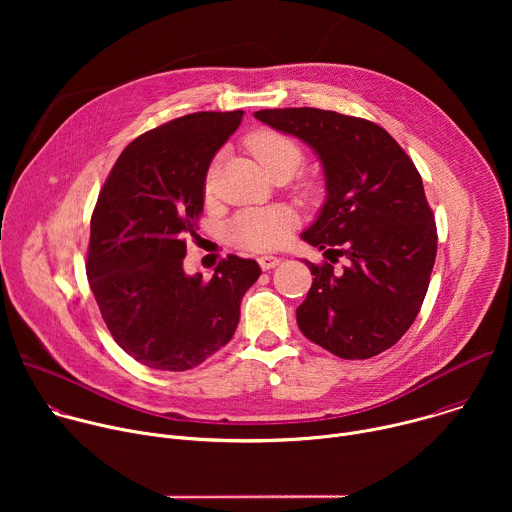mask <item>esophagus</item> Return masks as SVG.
I'll return each instance as SVG.
<instances>
[{"instance_id":"34e87169","label":"esophagus","mask_w":512,"mask_h":512,"mask_svg":"<svg viewBox=\"0 0 512 512\" xmlns=\"http://www.w3.org/2000/svg\"><path fill=\"white\" fill-rule=\"evenodd\" d=\"M257 261H259L261 269H265V271H267V269H273V267H277V265L281 263V259H279V257H273V255H261Z\"/></svg>"}]
</instances>
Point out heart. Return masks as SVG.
I'll return each instance as SVG.
<instances>
[{
	"label": "heart",
	"mask_w": 512,
	"mask_h": 512,
	"mask_svg": "<svg viewBox=\"0 0 512 512\" xmlns=\"http://www.w3.org/2000/svg\"><path fill=\"white\" fill-rule=\"evenodd\" d=\"M247 148L261 164L269 178L277 174L291 176L304 160V152L300 145L277 131L261 129L247 137ZM214 166L208 172V184L212 182ZM291 218L283 210L277 208H253L237 214L229 225L231 239L251 251H269L283 243L289 233Z\"/></svg>",
	"instance_id": "heart-1"
}]
</instances>
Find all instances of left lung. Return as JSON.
Wrapping results in <instances>:
<instances>
[{"label":"left lung","mask_w":512,"mask_h":512,"mask_svg":"<svg viewBox=\"0 0 512 512\" xmlns=\"http://www.w3.org/2000/svg\"><path fill=\"white\" fill-rule=\"evenodd\" d=\"M255 117L308 143L324 170L326 200L302 239L330 263L306 261L314 281L296 310L300 330L346 360L381 354L417 318L435 263V221L415 164L367 119L314 107Z\"/></svg>","instance_id":"left-lung-1"}]
</instances>
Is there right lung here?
<instances>
[{"instance_id": "right-lung-1", "label": "right lung", "mask_w": 512, "mask_h": 512, "mask_svg": "<svg viewBox=\"0 0 512 512\" xmlns=\"http://www.w3.org/2000/svg\"><path fill=\"white\" fill-rule=\"evenodd\" d=\"M243 111H200L133 139L91 216L87 277L115 342L156 371H188L235 334L255 259L229 255L210 279L184 271L214 154Z\"/></svg>"}]
</instances>
